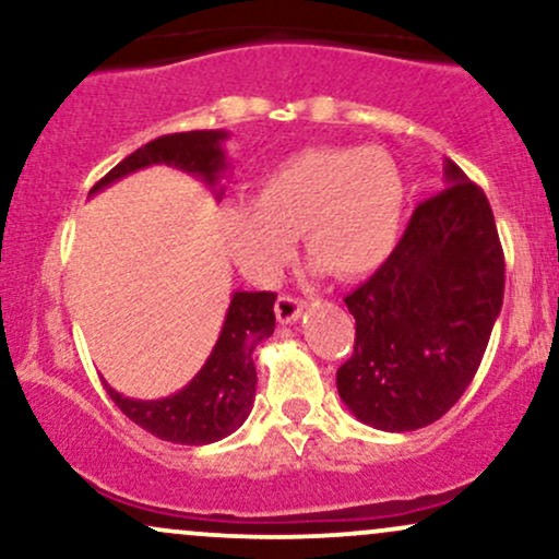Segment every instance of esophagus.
Returning a JSON list of instances; mask_svg holds the SVG:
<instances>
[{
	"label": "esophagus",
	"mask_w": 559,
	"mask_h": 559,
	"mask_svg": "<svg viewBox=\"0 0 559 559\" xmlns=\"http://www.w3.org/2000/svg\"><path fill=\"white\" fill-rule=\"evenodd\" d=\"M301 307H305V301L301 299L281 294V297L275 299V318H278L281 323H294V320L301 316Z\"/></svg>",
	"instance_id": "1"
}]
</instances>
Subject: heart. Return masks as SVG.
<instances>
[{
    "label": "heart",
    "instance_id": "obj_1",
    "mask_svg": "<svg viewBox=\"0 0 559 559\" xmlns=\"http://www.w3.org/2000/svg\"><path fill=\"white\" fill-rule=\"evenodd\" d=\"M404 221L400 168L376 146H310L254 183L249 204L223 210L230 260L258 286H275L305 241L312 271L362 278L394 252Z\"/></svg>",
    "mask_w": 559,
    "mask_h": 559
}]
</instances>
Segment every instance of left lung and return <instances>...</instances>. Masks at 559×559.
Here are the masks:
<instances>
[{
	"instance_id": "obj_1",
	"label": "left lung",
	"mask_w": 559,
	"mask_h": 559,
	"mask_svg": "<svg viewBox=\"0 0 559 559\" xmlns=\"http://www.w3.org/2000/svg\"><path fill=\"white\" fill-rule=\"evenodd\" d=\"M378 271L346 297L355 352L342 402L378 431L431 426L471 386L504 297V252L484 191L452 159Z\"/></svg>"
}]
</instances>
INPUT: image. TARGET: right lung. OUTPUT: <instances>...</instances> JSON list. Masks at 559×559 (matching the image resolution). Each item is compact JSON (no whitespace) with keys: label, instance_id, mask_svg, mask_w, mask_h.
Here are the masks:
<instances>
[{"label":"right lung","instance_id":"right-lung-1","mask_svg":"<svg viewBox=\"0 0 559 559\" xmlns=\"http://www.w3.org/2000/svg\"><path fill=\"white\" fill-rule=\"evenodd\" d=\"M226 139V131H186L159 136L115 165L102 181L94 183L88 194H96L112 181L150 165H173L215 189L223 173L228 170L226 150H223ZM273 305V292H234L226 323L207 362L173 396L131 400L105 383L107 394L128 420L163 441L199 447L226 439L252 413L254 389H258L252 355L262 338L271 336L275 329Z\"/></svg>","mask_w":559,"mask_h":559}]
</instances>
